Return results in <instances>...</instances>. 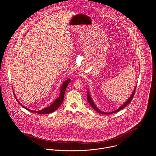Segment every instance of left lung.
<instances>
[{
    "label": "left lung",
    "instance_id": "left-lung-1",
    "mask_svg": "<svg viewBox=\"0 0 156 156\" xmlns=\"http://www.w3.org/2000/svg\"><path fill=\"white\" fill-rule=\"evenodd\" d=\"M136 85L135 86V89H134V90H133V92H132V95H130V97H129V98L120 107H119L118 109H117V110H114L113 112H108V113H107V112H102V111H101L100 110H99V108H97V107L95 105V104H94V102L93 101V100L92 99V98H91V97H90V93H89V92L87 90V101H88V102H89V104L91 105V107L96 111V112H97L98 113H99L100 114H105V115H107V114H113L115 113H117V112H119V111H120L121 110H122L123 108H124L126 106H127L128 104L132 101V100L133 99V97H134V94H135V90H136Z\"/></svg>",
    "mask_w": 156,
    "mask_h": 156
}]
</instances>
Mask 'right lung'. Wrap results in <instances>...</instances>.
Returning <instances> with one entry per match:
<instances>
[{
  "label": "right lung",
  "instance_id": "obj_1",
  "mask_svg": "<svg viewBox=\"0 0 156 156\" xmlns=\"http://www.w3.org/2000/svg\"><path fill=\"white\" fill-rule=\"evenodd\" d=\"M71 80L70 79L66 80L61 86V89H60V94H59V97L57 98L56 100H55V101H54V102L49 107L45 108H43L41 110H39V111H33V110H31L28 108H27L26 107H25L24 105H23L21 103H20L18 101V102L23 107H24V108H26V110H27L29 112H31L32 113H36L40 114H49L51 113H53L54 112L55 110H57V109L58 108V107L61 105L62 101H63V99H64V94H65V92H66V88L67 87L68 85L69 84V83L70 82ZM16 98V97H15ZM16 101H18L16 99Z\"/></svg>",
  "mask_w": 156,
  "mask_h": 156
}]
</instances>
